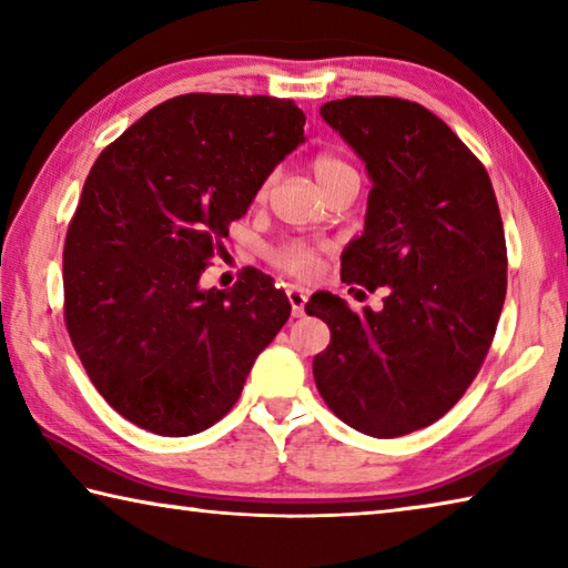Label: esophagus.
Listing matches in <instances>:
<instances>
[{
	"label": "esophagus",
	"instance_id": "1",
	"mask_svg": "<svg viewBox=\"0 0 568 568\" xmlns=\"http://www.w3.org/2000/svg\"><path fill=\"white\" fill-rule=\"evenodd\" d=\"M287 301H291V307H293V318H303L305 315V301L307 295L303 287H287Z\"/></svg>",
	"mask_w": 568,
	"mask_h": 568
}]
</instances>
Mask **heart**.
Returning a JSON list of instances; mask_svg holds the SVG:
<instances>
[{
  "mask_svg": "<svg viewBox=\"0 0 568 568\" xmlns=\"http://www.w3.org/2000/svg\"><path fill=\"white\" fill-rule=\"evenodd\" d=\"M311 170H313V178L315 182H318L321 190L328 187L331 182H335L338 178H345V175H353V168L345 162L343 158L333 155V152H321V155H315L311 160ZM267 190V182L261 187V195H265ZM277 261H281L283 267H287V271L293 273H311L313 271V250L305 247V245H291L285 247L281 255H277Z\"/></svg>",
  "mask_w": 568,
  "mask_h": 568,
  "instance_id": "1",
  "label": "heart"
}]
</instances>
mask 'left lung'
<instances>
[{
	"label": "left lung",
	"mask_w": 568,
	"mask_h": 568,
	"mask_svg": "<svg viewBox=\"0 0 568 568\" xmlns=\"http://www.w3.org/2000/svg\"><path fill=\"white\" fill-rule=\"evenodd\" d=\"M321 118L373 182L341 277L388 295L363 313L331 293L305 303L331 328L315 386L361 434L406 436L456 406L491 348L506 297L501 213L484 165L423 104L348 98L325 102Z\"/></svg>",
	"instance_id": "1"
}]
</instances>
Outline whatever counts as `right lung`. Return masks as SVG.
Masks as SVG:
<instances>
[{
  "label": "right lung",
  "instance_id": "obj_1",
  "mask_svg": "<svg viewBox=\"0 0 568 568\" xmlns=\"http://www.w3.org/2000/svg\"><path fill=\"white\" fill-rule=\"evenodd\" d=\"M291 100L182 94L94 162L64 240V321L104 400L158 436H192L235 406L291 303L247 267L203 287L210 255L267 175L305 142Z\"/></svg>",
  "mask_w": 568,
  "mask_h": 568
}]
</instances>
